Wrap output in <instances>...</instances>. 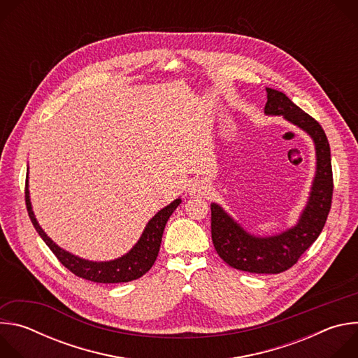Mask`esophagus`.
Listing matches in <instances>:
<instances>
[{
  "mask_svg": "<svg viewBox=\"0 0 358 358\" xmlns=\"http://www.w3.org/2000/svg\"><path fill=\"white\" fill-rule=\"evenodd\" d=\"M188 192L189 195H208L211 192V185L203 180H195L189 184Z\"/></svg>",
  "mask_w": 358,
  "mask_h": 358,
  "instance_id": "1",
  "label": "esophagus"
}]
</instances>
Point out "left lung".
Wrapping results in <instances>:
<instances>
[{
  "label": "left lung",
  "instance_id": "1",
  "mask_svg": "<svg viewBox=\"0 0 358 358\" xmlns=\"http://www.w3.org/2000/svg\"><path fill=\"white\" fill-rule=\"evenodd\" d=\"M265 115L282 116L308 133L316 150V174L294 227L271 236L245 231L217 202L211 203V235L220 258L229 266L249 273H280L292 268L319 238L331 207L333 173L330 144L322 126L282 92L266 87Z\"/></svg>",
  "mask_w": 358,
  "mask_h": 358
}]
</instances>
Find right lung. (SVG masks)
Segmentation results:
<instances>
[{
    "label": "right lung",
    "mask_w": 358,
    "mask_h": 358,
    "mask_svg": "<svg viewBox=\"0 0 358 358\" xmlns=\"http://www.w3.org/2000/svg\"><path fill=\"white\" fill-rule=\"evenodd\" d=\"M25 202H27V210H28L31 222L35 227L36 232L43 239V242L49 246V249L55 253V257L59 259V262L65 268H68L76 276L90 282L123 283V282H130L141 278L144 273H147L151 269L152 265H155L160 250L166 224L171 217V214L176 211V208L181 203V198L174 199L171 203H169L167 207L160 210L147 222L140 239L127 253H124L123 257L117 259L105 261V262H96V261H87V259L79 258L76 255L58 246L45 234V231L39 227L35 218V214L32 211L29 189H28V176H27V187H25Z\"/></svg>",
    "instance_id": "1"
}]
</instances>
